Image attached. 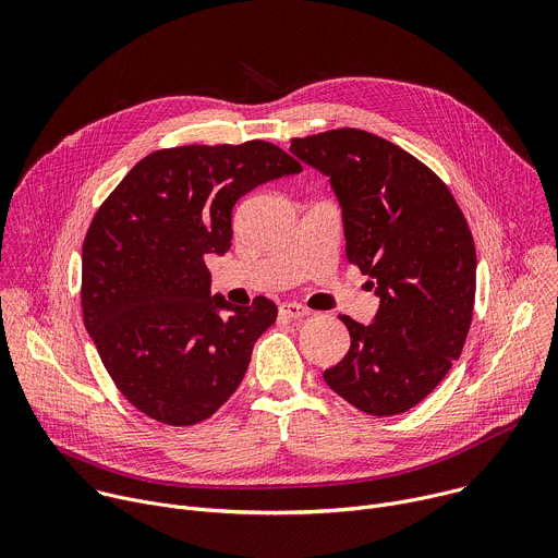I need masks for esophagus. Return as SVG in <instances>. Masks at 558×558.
<instances>
[{
    "instance_id": "obj_1",
    "label": "esophagus",
    "mask_w": 558,
    "mask_h": 558,
    "mask_svg": "<svg viewBox=\"0 0 558 558\" xmlns=\"http://www.w3.org/2000/svg\"><path fill=\"white\" fill-rule=\"evenodd\" d=\"M280 315L289 317V320H300V317L308 315V308H304L298 302H284V304H280Z\"/></svg>"
}]
</instances>
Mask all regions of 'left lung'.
Segmentation results:
<instances>
[{
	"label": "left lung",
	"mask_w": 558,
	"mask_h": 558,
	"mask_svg": "<svg viewBox=\"0 0 558 558\" xmlns=\"http://www.w3.org/2000/svg\"><path fill=\"white\" fill-rule=\"evenodd\" d=\"M289 151L329 177L347 260L379 298L371 325L342 315L351 349L325 381L362 413H407L446 377L470 329L476 254L468 222L437 174L371 132L293 138Z\"/></svg>",
	"instance_id": "1"
}]
</instances>
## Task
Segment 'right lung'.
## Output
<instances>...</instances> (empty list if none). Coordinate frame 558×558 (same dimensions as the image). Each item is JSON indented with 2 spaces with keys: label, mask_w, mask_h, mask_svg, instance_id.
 <instances>
[{
  "label": "right lung",
  "mask_w": 558,
  "mask_h": 558,
  "mask_svg": "<svg viewBox=\"0 0 558 558\" xmlns=\"http://www.w3.org/2000/svg\"><path fill=\"white\" fill-rule=\"evenodd\" d=\"M300 172L265 141L158 149L97 211L82 256L84 323L117 388L147 417L198 424L243 381L278 306L214 295L205 256L231 247L238 198Z\"/></svg>",
  "instance_id": "add662e5"
}]
</instances>
